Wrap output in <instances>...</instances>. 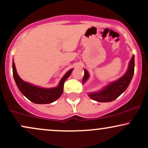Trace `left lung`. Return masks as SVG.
Segmentation results:
<instances>
[{"instance_id":"8db88e82","label":"left lung","mask_w":148,"mask_h":148,"mask_svg":"<svg viewBox=\"0 0 148 148\" xmlns=\"http://www.w3.org/2000/svg\"><path fill=\"white\" fill-rule=\"evenodd\" d=\"M84 76L83 78V83H84L89 77L88 72L84 69ZM134 73V56L131 59L129 68L126 74L118 81L111 83L108 86L105 87L102 90L89 94L92 99L99 102H110L118 97L122 93L125 91L130 85Z\"/></svg>"}]
</instances>
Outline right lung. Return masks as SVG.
Segmentation results:
<instances>
[{
	"mask_svg": "<svg viewBox=\"0 0 148 148\" xmlns=\"http://www.w3.org/2000/svg\"><path fill=\"white\" fill-rule=\"evenodd\" d=\"M73 69H70L61 79L58 86L56 88H42L33 86V85L28 84L22 80L16 72L15 68L14 62H12V71L13 76L16 86L22 94L27 99L35 103H50L58 99L63 92V87L65 80L70 76Z\"/></svg>",
	"mask_w": 148,
	"mask_h": 148,
	"instance_id": "add662e5",
	"label": "right lung"
}]
</instances>
